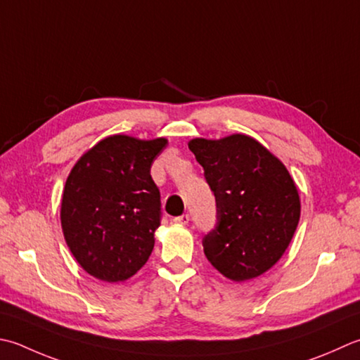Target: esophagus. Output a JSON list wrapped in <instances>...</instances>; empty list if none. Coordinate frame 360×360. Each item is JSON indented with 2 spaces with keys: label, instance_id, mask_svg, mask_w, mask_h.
Listing matches in <instances>:
<instances>
[{
  "label": "esophagus",
  "instance_id": "1",
  "mask_svg": "<svg viewBox=\"0 0 360 360\" xmlns=\"http://www.w3.org/2000/svg\"><path fill=\"white\" fill-rule=\"evenodd\" d=\"M174 223L178 224H187L190 221V215L188 214H184V215H179V217H174L173 218Z\"/></svg>",
  "mask_w": 360,
  "mask_h": 360
}]
</instances>
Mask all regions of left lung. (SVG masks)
Masks as SVG:
<instances>
[{"instance_id": "1", "label": "left lung", "mask_w": 360, "mask_h": 360, "mask_svg": "<svg viewBox=\"0 0 360 360\" xmlns=\"http://www.w3.org/2000/svg\"><path fill=\"white\" fill-rule=\"evenodd\" d=\"M190 151L215 195L217 224L202 238L204 255L232 281L257 278L284 255L301 204L283 162L245 134L193 139Z\"/></svg>"}]
</instances>
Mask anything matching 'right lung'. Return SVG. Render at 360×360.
<instances>
[{
    "instance_id": "add662e5",
    "label": "right lung",
    "mask_w": 360,
    "mask_h": 360,
    "mask_svg": "<svg viewBox=\"0 0 360 360\" xmlns=\"http://www.w3.org/2000/svg\"><path fill=\"white\" fill-rule=\"evenodd\" d=\"M167 139L105 137L76 162L60 204L65 242L84 270L108 283L134 276L154 248L160 192L151 165Z\"/></svg>"
}]
</instances>
